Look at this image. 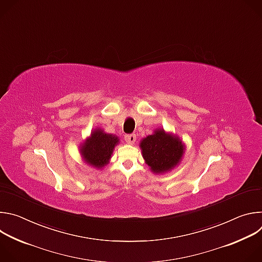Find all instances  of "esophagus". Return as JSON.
Listing matches in <instances>:
<instances>
[{
  "label": "esophagus",
  "mask_w": 262,
  "mask_h": 262,
  "mask_svg": "<svg viewBox=\"0 0 262 262\" xmlns=\"http://www.w3.org/2000/svg\"><path fill=\"white\" fill-rule=\"evenodd\" d=\"M124 140L127 144H134L136 142V135H126L124 137Z\"/></svg>",
  "instance_id": "esophagus-1"
}]
</instances>
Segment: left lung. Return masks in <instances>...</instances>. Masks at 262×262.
I'll return each mask as SVG.
<instances>
[{"label":"left lung","instance_id":"obj_1","mask_svg":"<svg viewBox=\"0 0 262 262\" xmlns=\"http://www.w3.org/2000/svg\"><path fill=\"white\" fill-rule=\"evenodd\" d=\"M143 159L155 174L171 171L181 161L185 147L178 136L157 128L140 142Z\"/></svg>","mask_w":262,"mask_h":262}]
</instances>
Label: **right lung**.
<instances>
[{"label": "right lung", "mask_w": 262, "mask_h": 262, "mask_svg": "<svg viewBox=\"0 0 262 262\" xmlns=\"http://www.w3.org/2000/svg\"><path fill=\"white\" fill-rule=\"evenodd\" d=\"M118 143L119 138L116 135L106 134L101 128H95L91 136L81 145L80 151L86 164L93 168L101 169L108 164Z\"/></svg>", "instance_id": "1"}]
</instances>
